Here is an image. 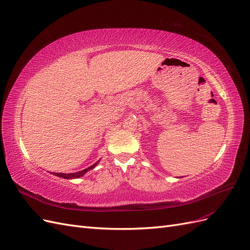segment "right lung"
Here are the masks:
<instances>
[{
	"label": "right lung",
	"mask_w": 250,
	"mask_h": 250,
	"mask_svg": "<svg viewBox=\"0 0 250 250\" xmlns=\"http://www.w3.org/2000/svg\"><path fill=\"white\" fill-rule=\"evenodd\" d=\"M98 163H99V161H98L96 164H94L93 166H90V167H88L87 169H84L82 171H79V172H76V173H70V174H65V173H54V175L58 176V177H62V178H66V179H72V178H79L81 176L84 175V174L89 171L94 169L96 166L98 165Z\"/></svg>",
	"instance_id": "1"
}]
</instances>
